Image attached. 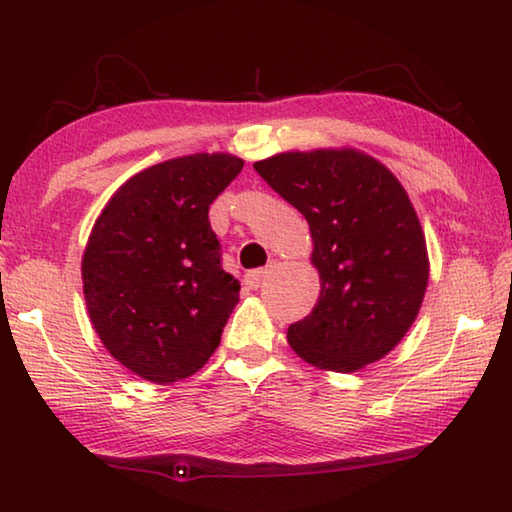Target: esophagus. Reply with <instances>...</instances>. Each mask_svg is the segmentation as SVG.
Returning a JSON list of instances; mask_svg holds the SVG:
<instances>
[{
	"instance_id": "esophagus-1",
	"label": "esophagus",
	"mask_w": 512,
	"mask_h": 512,
	"mask_svg": "<svg viewBox=\"0 0 512 512\" xmlns=\"http://www.w3.org/2000/svg\"><path fill=\"white\" fill-rule=\"evenodd\" d=\"M275 264H277V262H271V264L264 266V268H255V271H248V273H246V284H248V287H250V289H259V287H262V282L266 280L268 273L273 271Z\"/></svg>"
}]
</instances>
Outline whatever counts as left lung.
<instances>
[{
  "label": "left lung",
  "instance_id": "1",
  "mask_svg": "<svg viewBox=\"0 0 512 512\" xmlns=\"http://www.w3.org/2000/svg\"><path fill=\"white\" fill-rule=\"evenodd\" d=\"M305 216L320 296L289 327L311 366L354 372L386 357L409 332L429 282L418 214L391 171L354 149L291 151L253 164Z\"/></svg>",
  "mask_w": 512,
  "mask_h": 512
}]
</instances>
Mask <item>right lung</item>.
Segmentation results:
<instances>
[{
    "label": "right lung",
    "mask_w": 512,
    "mask_h": 512,
    "mask_svg": "<svg viewBox=\"0 0 512 512\" xmlns=\"http://www.w3.org/2000/svg\"><path fill=\"white\" fill-rule=\"evenodd\" d=\"M244 169L230 153H196L121 185L83 253L85 305L101 343L153 384L201 370L239 302L207 212Z\"/></svg>",
    "instance_id": "1"
}]
</instances>
